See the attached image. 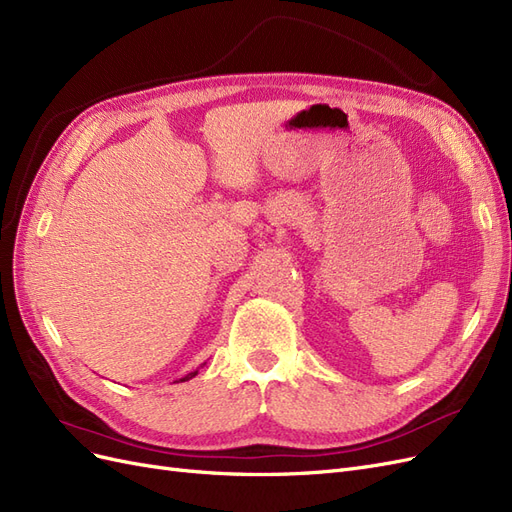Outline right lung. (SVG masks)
I'll use <instances>...</instances> for the list:
<instances>
[{"mask_svg":"<svg viewBox=\"0 0 512 512\" xmlns=\"http://www.w3.org/2000/svg\"><path fill=\"white\" fill-rule=\"evenodd\" d=\"M196 374H198V369H196V371H192V374H188V376H185V378H183L181 382H185V380H190V378H194Z\"/></svg>","mask_w":512,"mask_h":512,"instance_id":"add662e5","label":"right lung"}]
</instances>
